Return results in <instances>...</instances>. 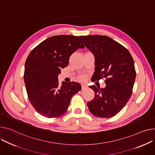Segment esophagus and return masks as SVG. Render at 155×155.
I'll return each instance as SVG.
<instances>
[{
	"mask_svg": "<svg viewBox=\"0 0 155 155\" xmlns=\"http://www.w3.org/2000/svg\"><path fill=\"white\" fill-rule=\"evenodd\" d=\"M87 88V87L86 85H81V89L82 90H85Z\"/></svg>",
	"mask_w": 155,
	"mask_h": 155,
	"instance_id": "34e87169",
	"label": "esophagus"
}]
</instances>
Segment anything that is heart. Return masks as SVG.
<instances>
[{
  "label": "heart",
  "mask_w": 155,
  "mask_h": 155,
  "mask_svg": "<svg viewBox=\"0 0 155 155\" xmlns=\"http://www.w3.org/2000/svg\"><path fill=\"white\" fill-rule=\"evenodd\" d=\"M79 80L80 81H84L85 80V77L84 76H81L79 77Z\"/></svg>",
  "instance_id": "heart-1"
}]
</instances>
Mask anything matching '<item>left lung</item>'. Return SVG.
I'll return each instance as SVG.
<instances>
[{"label":"left lung","instance_id":"obj_1","mask_svg":"<svg viewBox=\"0 0 155 155\" xmlns=\"http://www.w3.org/2000/svg\"><path fill=\"white\" fill-rule=\"evenodd\" d=\"M85 45L95 55L93 81L105 78L104 88L91 85L94 98L87 102L93 115L100 118L116 115L124 107L133 92L136 78L133 59L122 45L105 35L80 36Z\"/></svg>","mask_w":155,"mask_h":155}]
</instances>
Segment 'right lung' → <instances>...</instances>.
<instances>
[{"mask_svg": "<svg viewBox=\"0 0 155 155\" xmlns=\"http://www.w3.org/2000/svg\"><path fill=\"white\" fill-rule=\"evenodd\" d=\"M79 48H85L79 37L60 35L44 40L29 54L24 82L30 104L41 115H63L71 97L81 90L77 82H62L60 86L58 80L61 69L68 66L70 57Z\"/></svg>", "mask_w": 155, "mask_h": 155, "instance_id": "1", "label": "right lung"}]
</instances>
